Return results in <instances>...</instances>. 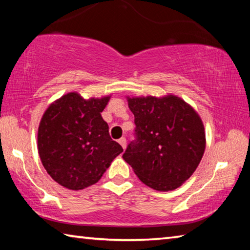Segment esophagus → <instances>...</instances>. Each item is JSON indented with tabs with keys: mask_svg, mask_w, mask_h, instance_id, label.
Returning a JSON list of instances; mask_svg holds the SVG:
<instances>
[{
	"mask_svg": "<svg viewBox=\"0 0 250 250\" xmlns=\"http://www.w3.org/2000/svg\"><path fill=\"white\" fill-rule=\"evenodd\" d=\"M118 142H119V145L124 147V150H125V147H126V140H125V138H120L119 140H118Z\"/></svg>",
	"mask_w": 250,
	"mask_h": 250,
	"instance_id": "1",
	"label": "esophagus"
}]
</instances>
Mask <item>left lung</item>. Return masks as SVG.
<instances>
[{
  "instance_id": "8db88e82",
  "label": "left lung",
  "mask_w": 250,
  "mask_h": 250,
  "mask_svg": "<svg viewBox=\"0 0 250 250\" xmlns=\"http://www.w3.org/2000/svg\"><path fill=\"white\" fill-rule=\"evenodd\" d=\"M137 139L122 158L143 183L173 191L188 180L203 158L205 130L198 113L174 95L128 97Z\"/></svg>"
}]
</instances>
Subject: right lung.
Listing matches in <instances>:
<instances>
[{
	"label": "right lung",
	"mask_w": 250,
	"mask_h": 250,
	"mask_svg": "<svg viewBox=\"0 0 250 250\" xmlns=\"http://www.w3.org/2000/svg\"><path fill=\"white\" fill-rule=\"evenodd\" d=\"M109 99H83L78 92H68L42 117L37 133L41 161L52 179L66 188L79 191L97 183L124 152L110 138L101 117Z\"/></svg>",
	"instance_id": "right-lung-1"
}]
</instances>
